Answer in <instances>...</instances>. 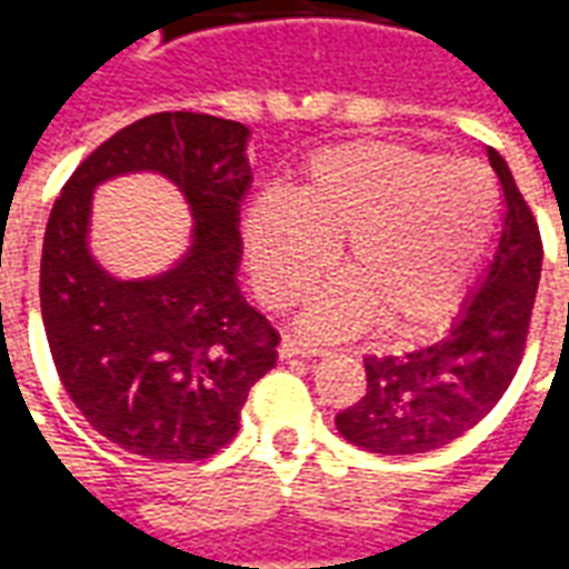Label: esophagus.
Returning a JSON list of instances; mask_svg holds the SVG:
<instances>
[{
    "label": "esophagus",
    "instance_id": "34e87169",
    "mask_svg": "<svg viewBox=\"0 0 569 569\" xmlns=\"http://www.w3.org/2000/svg\"><path fill=\"white\" fill-rule=\"evenodd\" d=\"M320 347H308L296 341V338H283L280 341V359H296V357H320Z\"/></svg>",
    "mask_w": 569,
    "mask_h": 569
}]
</instances>
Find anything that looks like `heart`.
Wrapping results in <instances>:
<instances>
[{
	"label": "heart",
	"instance_id": "heart-1",
	"mask_svg": "<svg viewBox=\"0 0 569 569\" xmlns=\"http://www.w3.org/2000/svg\"><path fill=\"white\" fill-rule=\"evenodd\" d=\"M497 219V186L478 163L396 142L320 151L292 198L264 194L243 219L252 286L286 308L332 261L350 277L310 298L301 329L345 338L381 313L393 332H427L463 298Z\"/></svg>",
	"mask_w": 569,
	"mask_h": 569
}]
</instances>
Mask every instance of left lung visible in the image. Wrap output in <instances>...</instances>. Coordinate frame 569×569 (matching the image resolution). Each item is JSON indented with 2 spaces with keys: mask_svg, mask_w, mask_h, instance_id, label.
Masks as SVG:
<instances>
[{
  "mask_svg": "<svg viewBox=\"0 0 569 569\" xmlns=\"http://www.w3.org/2000/svg\"><path fill=\"white\" fill-rule=\"evenodd\" d=\"M488 161L506 198L500 247L488 277L466 298L439 345L406 357L366 359V396L335 418L338 432L362 451L427 453L460 439L500 402L521 366L542 240L509 163L497 149H488Z\"/></svg>",
  "mask_w": 569,
  "mask_h": 569,
  "instance_id": "8db88e82",
  "label": "left lung"
}]
</instances>
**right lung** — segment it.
<instances>
[{"label": "right lung", "mask_w": 569, "mask_h": 569, "mask_svg": "<svg viewBox=\"0 0 569 569\" xmlns=\"http://www.w3.org/2000/svg\"><path fill=\"white\" fill-rule=\"evenodd\" d=\"M249 128L200 112L140 118L91 151L54 200L39 301L57 375L84 420L149 460H203L234 439L249 387L277 366L280 335L237 286ZM158 172L192 210L173 269L121 281L90 252L92 188Z\"/></svg>", "instance_id": "add662e5"}]
</instances>
